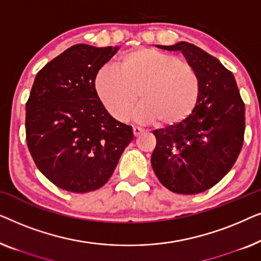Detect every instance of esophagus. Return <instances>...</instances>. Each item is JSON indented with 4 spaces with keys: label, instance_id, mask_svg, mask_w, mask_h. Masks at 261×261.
Wrapping results in <instances>:
<instances>
[{
    "label": "esophagus",
    "instance_id": "34e87169",
    "mask_svg": "<svg viewBox=\"0 0 261 261\" xmlns=\"http://www.w3.org/2000/svg\"><path fill=\"white\" fill-rule=\"evenodd\" d=\"M142 133H144V129H142V128H140V127H133L134 137H139V135L142 134Z\"/></svg>",
    "mask_w": 261,
    "mask_h": 261
}]
</instances>
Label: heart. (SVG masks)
I'll list each match as a JSON object with an SVG mask.
<instances>
[{"label":"heart","mask_w":261,"mask_h":261,"mask_svg":"<svg viewBox=\"0 0 261 261\" xmlns=\"http://www.w3.org/2000/svg\"><path fill=\"white\" fill-rule=\"evenodd\" d=\"M95 89L99 101L116 120L128 119L138 95V120L171 126L194 112L199 77L187 60L142 47L121 56L114 69L102 70L96 77Z\"/></svg>","instance_id":"b5f03b06"}]
</instances>
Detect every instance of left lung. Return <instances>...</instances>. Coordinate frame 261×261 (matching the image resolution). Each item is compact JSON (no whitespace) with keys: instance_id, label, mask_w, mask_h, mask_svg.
I'll return each mask as SVG.
<instances>
[{"instance_id":"1","label":"left lung","mask_w":261,"mask_h":261,"mask_svg":"<svg viewBox=\"0 0 261 261\" xmlns=\"http://www.w3.org/2000/svg\"><path fill=\"white\" fill-rule=\"evenodd\" d=\"M160 47L183 52L198 73L199 96L187 119L153 130L152 167L170 191L199 194L219 183L237 162L244 144L245 103L233 73L204 49L185 41Z\"/></svg>"}]
</instances>
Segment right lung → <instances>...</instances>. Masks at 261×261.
Listing matches in <instances>:
<instances>
[{
  "label": "right lung",
  "mask_w": 261,
  "mask_h": 261,
  "mask_svg": "<svg viewBox=\"0 0 261 261\" xmlns=\"http://www.w3.org/2000/svg\"><path fill=\"white\" fill-rule=\"evenodd\" d=\"M119 47L77 44L37 73L26 103V141L39 171L63 190L102 188L133 140L130 126L113 119L95 80Z\"/></svg>",
  "instance_id": "1"
}]
</instances>
